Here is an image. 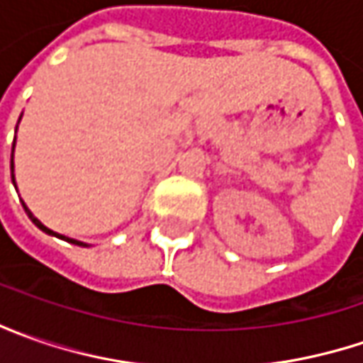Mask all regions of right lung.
I'll list each match as a JSON object with an SVG mask.
<instances>
[{"instance_id": "obj_1", "label": "right lung", "mask_w": 363, "mask_h": 363, "mask_svg": "<svg viewBox=\"0 0 363 363\" xmlns=\"http://www.w3.org/2000/svg\"><path fill=\"white\" fill-rule=\"evenodd\" d=\"M20 119H21V117H20ZM16 129H18V127H16ZM13 147H16V141H13V145H11V182H13ZM21 203H23V202H21ZM23 210H26L28 218H30V220H32V222H34L35 226H38V228H40L42 232H46V234H50V236H56V238H62V240H66V242H70V244H78V246H89V244L80 242V240H74V238H68V236H62V234H58V232H54V230H50V228H46V226H44V224H42V222H40V220H38V218H35L34 214H32V212L28 210V206H26V203H23Z\"/></svg>"}]
</instances>
